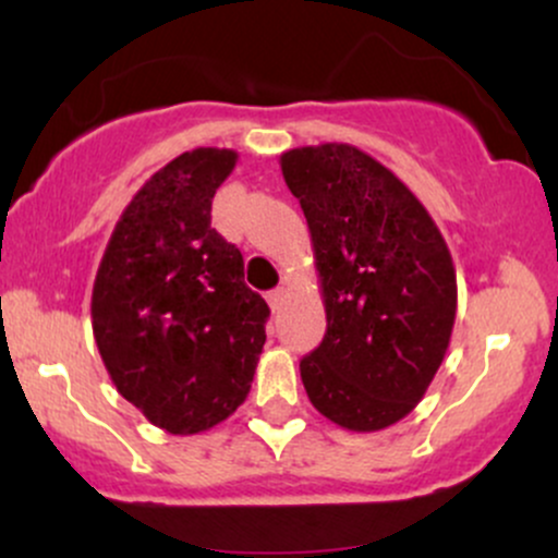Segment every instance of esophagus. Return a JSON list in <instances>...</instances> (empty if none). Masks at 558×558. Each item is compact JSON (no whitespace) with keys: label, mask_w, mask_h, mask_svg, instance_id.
I'll list each match as a JSON object with an SVG mask.
<instances>
[{"label":"esophagus","mask_w":558,"mask_h":558,"mask_svg":"<svg viewBox=\"0 0 558 558\" xmlns=\"http://www.w3.org/2000/svg\"><path fill=\"white\" fill-rule=\"evenodd\" d=\"M286 301V288H275V291L267 293V304H270L272 312H278Z\"/></svg>","instance_id":"esophagus-1"}]
</instances>
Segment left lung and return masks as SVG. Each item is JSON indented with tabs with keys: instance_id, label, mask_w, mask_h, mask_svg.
<instances>
[{
	"instance_id": "left-lung-1",
	"label": "left lung",
	"mask_w": 558,
	"mask_h": 558,
	"mask_svg": "<svg viewBox=\"0 0 558 558\" xmlns=\"http://www.w3.org/2000/svg\"><path fill=\"white\" fill-rule=\"evenodd\" d=\"M280 170L310 226L328 315L301 383L336 425L383 430L417 407L446 356L451 254L420 198L356 146H301Z\"/></svg>"
}]
</instances>
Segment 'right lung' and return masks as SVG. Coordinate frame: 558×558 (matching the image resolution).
Masks as SVG:
<instances>
[{
	"label": "right lung",
	"instance_id": "1",
	"mask_svg": "<svg viewBox=\"0 0 558 558\" xmlns=\"http://www.w3.org/2000/svg\"><path fill=\"white\" fill-rule=\"evenodd\" d=\"M235 159L202 146L155 172L94 280V338L114 388L172 435L209 430L241 407L267 338L270 306L213 228L215 191Z\"/></svg>",
	"mask_w": 558,
	"mask_h": 558
}]
</instances>
